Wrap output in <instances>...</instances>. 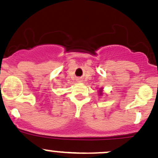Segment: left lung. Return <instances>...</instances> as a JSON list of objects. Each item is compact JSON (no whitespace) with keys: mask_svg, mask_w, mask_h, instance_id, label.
I'll return each mask as SVG.
<instances>
[{"mask_svg":"<svg viewBox=\"0 0 158 158\" xmlns=\"http://www.w3.org/2000/svg\"><path fill=\"white\" fill-rule=\"evenodd\" d=\"M99 95H102V89H99Z\"/></svg>","mask_w":158,"mask_h":158,"instance_id":"obj_1","label":"left lung"}]
</instances>
